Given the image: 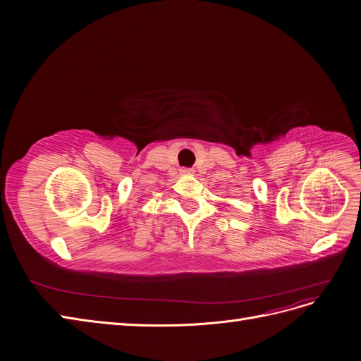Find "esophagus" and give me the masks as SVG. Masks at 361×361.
Returning <instances> with one entry per match:
<instances>
[{"label": "esophagus", "instance_id": "1", "mask_svg": "<svg viewBox=\"0 0 361 361\" xmlns=\"http://www.w3.org/2000/svg\"><path fill=\"white\" fill-rule=\"evenodd\" d=\"M183 174H193V169H188V168H183L181 169Z\"/></svg>", "mask_w": 361, "mask_h": 361}]
</instances>
